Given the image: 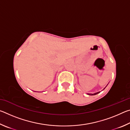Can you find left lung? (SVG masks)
I'll return each instance as SVG.
<instances>
[{
	"label": "left lung",
	"mask_w": 130,
	"mask_h": 130,
	"mask_svg": "<svg viewBox=\"0 0 130 130\" xmlns=\"http://www.w3.org/2000/svg\"><path fill=\"white\" fill-rule=\"evenodd\" d=\"M105 88H104V89ZM99 93H100V92H96V93H87L88 94V95H96V94H98Z\"/></svg>",
	"instance_id": "left-lung-1"
}]
</instances>
